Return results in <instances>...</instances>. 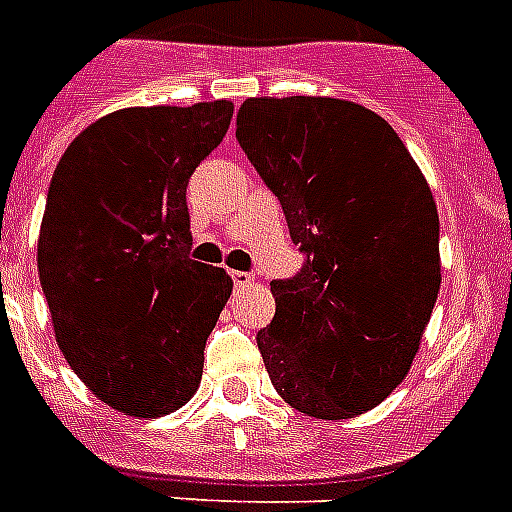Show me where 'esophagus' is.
Instances as JSON below:
<instances>
[{"label":"esophagus","mask_w":512,"mask_h":512,"mask_svg":"<svg viewBox=\"0 0 512 512\" xmlns=\"http://www.w3.org/2000/svg\"><path fill=\"white\" fill-rule=\"evenodd\" d=\"M231 281H234L236 289H247L255 283V278L249 276V273H242V270H231Z\"/></svg>","instance_id":"1"}]
</instances>
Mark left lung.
<instances>
[{
  "label": "left lung",
  "instance_id": "left-lung-1",
  "mask_svg": "<svg viewBox=\"0 0 512 512\" xmlns=\"http://www.w3.org/2000/svg\"><path fill=\"white\" fill-rule=\"evenodd\" d=\"M236 137L307 252L299 276L270 283V382L325 422L372 411L409 375L440 291L427 179L380 114L343 98H247Z\"/></svg>",
  "mask_w": 512,
  "mask_h": 512
}]
</instances>
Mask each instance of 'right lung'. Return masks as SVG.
Here are the masks:
<instances>
[{"instance_id": "right-lung-1", "label": "right lung", "mask_w": 512, "mask_h": 512, "mask_svg": "<svg viewBox=\"0 0 512 512\" xmlns=\"http://www.w3.org/2000/svg\"><path fill=\"white\" fill-rule=\"evenodd\" d=\"M231 117V101L119 109L51 176L38 278L54 336L85 388L127 416L171 414L200 388L234 281L187 257V182Z\"/></svg>"}]
</instances>
